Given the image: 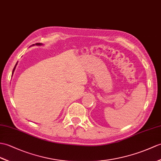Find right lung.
Returning a JSON list of instances; mask_svg holds the SVG:
<instances>
[{
  "label": "right lung",
  "mask_w": 161,
  "mask_h": 161,
  "mask_svg": "<svg viewBox=\"0 0 161 161\" xmlns=\"http://www.w3.org/2000/svg\"><path fill=\"white\" fill-rule=\"evenodd\" d=\"M33 45H36V46H42V45H43V44H42V43H36V44H33L32 46H33ZM17 64H18V62L16 64V65H15L14 68V69H13V71H12V75H13V74H14V72L15 69H16V67Z\"/></svg>",
  "instance_id": "right-lung-1"
}]
</instances>
